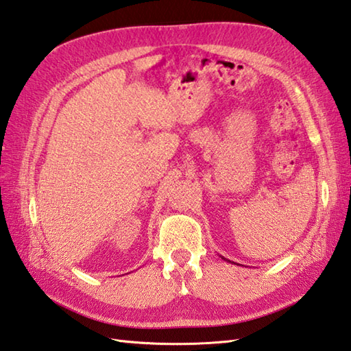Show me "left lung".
Masks as SVG:
<instances>
[{
    "label": "left lung",
    "mask_w": 351,
    "mask_h": 351,
    "mask_svg": "<svg viewBox=\"0 0 351 351\" xmlns=\"http://www.w3.org/2000/svg\"><path fill=\"white\" fill-rule=\"evenodd\" d=\"M223 259H225V258H223Z\"/></svg>",
    "instance_id": "8db88e82"
}]
</instances>
